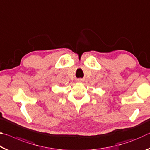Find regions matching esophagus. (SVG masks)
<instances>
[{"label":"esophagus","instance_id":"esophagus-1","mask_svg":"<svg viewBox=\"0 0 150 150\" xmlns=\"http://www.w3.org/2000/svg\"><path fill=\"white\" fill-rule=\"evenodd\" d=\"M77 81H78V82H82L83 80L81 79H77Z\"/></svg>","mask_w":150,"mask_h":150}]
</instances>
